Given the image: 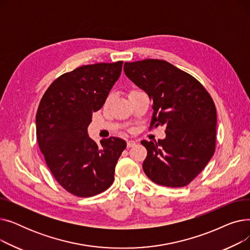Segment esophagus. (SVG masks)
<instances>
[{
  "label": "esophagus",
  "instance_id": "1",
  "mask_svg": "<svg viewBox=\"0 0 250 250\" xmlns=\"http://www.w3.org/2000/svg\"><path fill=\"white\" fill-rule=\"evenodd\" d=\"M126 146H127V148L134 147V146H136V142H135V141H133V140L127 141V143H126Z\"/></svg>",
  "mask_w": 250,
  "mask_h": 250
}]
</instances>
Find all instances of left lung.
I'll list each match as a JSON object with an SVG mask.
<instances>
[{"label":"left lung","mask_w":250,"mask_h":250,"mask_svg":"<svg viewBox=\"0 0 250 250\" xmlns=\"http://www.w3.org/2000/svg\"><path fill=\"white\" fill-rule=\"evenodd\" d=\"M126 77L153 101L151 127L166 126L163 140L142 141L146 175L168 188L188 186L211 160L217 111L205 87L191 75L162 60L125 62Z\"/></svg>","instance_id":"left-lung-1"}]
</instances>
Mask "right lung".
<instances>
[{
    "label": "right lung",
    "instance_id": "add662e5",
    "mask_svg": "<svg viewBox=\"0 0 250 250\" xmlns=\"http://www.w3.org/2000/svg\"><path fill=\"white\" fill-rule=\"evenodd\" d=\"M124 62L82 65L60 76L43 94L36 112V138L47 167L70 193L88 198L106 190L125 140L89 138L92 113L99 110L121 76Z\"/></svg>",
    "mask_w": 250,
    "mask_h": 250
}]
</instances>
